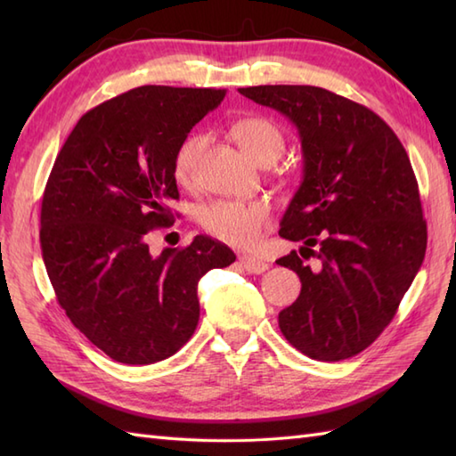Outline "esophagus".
<instances>
[{
  "instance_id": "obj_1",
  "label": "esophagus",
  "mask_w": 456,
  "mask_h": 456,
  "mask_svg": "<svg viewBox=\"0 0 456 456\" xmlns=\"http://www.w3.org/2000/svg\"><path fill=\"white\" fill-rule=\"evenodd\" d=\"M239 263L250 274H260V273H265V270H268V263H265L263 258L253 256V255H240Z\"/></svg>"
}]
</instances>
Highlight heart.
I'll list each match as a JSON object with an SVG mask.
<instances>
[{
  "instance_id": "1",
  "label": "heart",
  "mask_w": 456,
  "mask_h": 456,
  "mask_svg": "<svg viewBox=\"0 0 456 456\" xmlns=\"http://www.w3.org/2000/svg\"><path fill=\"white\" fill-rule=\"evenodd\" d=\"M233 137L256 164L268 167L284 151V134L274 121L266 118H245L233 125ZM206 139L193 133L183 139L174 152L172 170L180 183H190L196 176L198 157ZM270 209L265 201L216 200L200 211L206 231L223 243L233 247H253L268 225Z\"/></svg>"
}]
</instances>
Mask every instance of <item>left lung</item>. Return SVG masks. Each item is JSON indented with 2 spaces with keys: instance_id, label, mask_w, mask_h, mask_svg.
Wrapping results in <instances>:
<instances>
[{
  "instance_id": "1",
  "label": "left lung",
  "mask_w": 456,
  "mask_h": 456,
  "mask_svg": "<svg viewBox=\"0 0 456 456\" xmlns=\"http://www.w3.org/2000/svg\"><path fill=\"white\" fill-rule=\"evenodd\" d=\"M239 94L292 121L304 176L280 221L302 240L278 258L302 292L278 314L280 331L315 361H345L372 345L419 273L428 225L403 144L374 111L315 86H253Z\"/></svg>"
}]
</instances>
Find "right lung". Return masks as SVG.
<instances>
[{
    "label": "right lung",
    "instance_id": "obj_1",
    "mask_svg": "<svg viewBox=\"0 0 456 456\" xmlns=\"http://www.w3.org/2000/svg\"><path fill=\"white\" fill-rule=\"evenodd\" d=\"M223 98L141 86L82 115L54 160L41 208L46 274L74 327L113 361L152 364L180 351L198 327L200 278L235 263L211 237L159 256L144 240L174 219V152Z\"/></svg>",
    "mask_w": 456,
    "mask_h": 456
}]
</instances>
